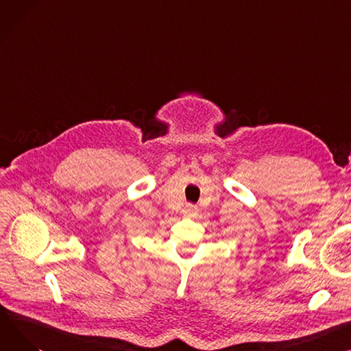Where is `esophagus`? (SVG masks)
Instances as JSON below:
<instances>
[{"instance_id": "obj_1", "label": "esophagus", "mask_w": 351, "mask_h": 351, "mask_svg": "<svg viewBox=\"0 0 351 351\" xmlns=\"http://www.w3.org/2000/svg\"><path fill=\"white\" fill-rule=\"evenodd\" d=\"M196 213V207L193 206V204H188V206H186V208H184V215L186 216H193Z\"/></svg>"}]
</instances>
